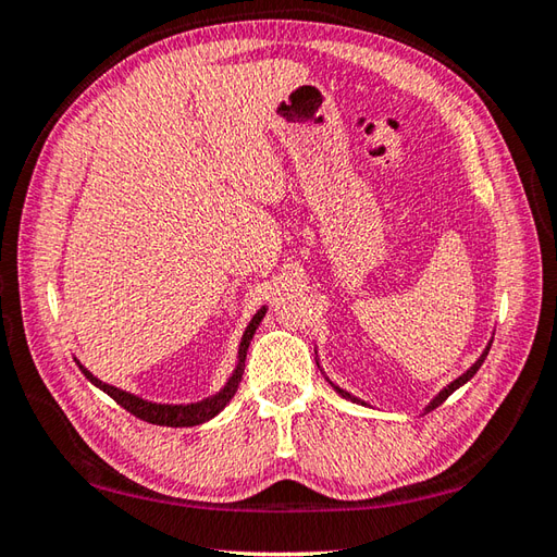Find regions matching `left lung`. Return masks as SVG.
I'll return each mask as SVG.
<instances>
[{
    "label": "left lung",
    "instance_id": "1",
    "mask_svg": "<svg viewBox=\"0 0 557 557\" xmlns=\"http://www.w3.org/2000/svg\"><path fill=\"white\" fill-rule=\"evenodd\" d=\"M488 349H491V342H488V347H486V349H483V354H481V357H479V361H476L474 366H471V369H469L467 373H461V375L457 377V381H453V383H449L447 387H443V389H441V393H437V397H435V399L431 401V405H429V407H425V411H431V409H435V407H441V405H443V401H445V399H447L449 395H453L457 387H461V385H465L467 381H471V377H474V373H476V371L481 369V363H483V361H486V357H488ZM330 385H333V387L337 389V393H339L342 397H347V399H351V401H361V399H357V397H354V395H349V393H347V389H342V387H337L335 383H330ZM361 405H363V401H361Z\"/></svg>",
    "mask_w": 557,
    "mask_h": 557
}]
</instances>
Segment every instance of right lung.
<instances>
[{"mask_svg":"<svg viewBox=\"0 0 557 557\" xmlns=\"http://www.w3.org/2000/svg\"><path fill=\"white\" fill-rule=\"evenodd\" d=\"M265 311H268V309L263 306V309H260V311L251 318V323L246 325L244 337H242V345H239V363H236V369H234L232 377L227 381V385H224V387L220 389V393H215L212 397H206V399H200V401H191V405H158V401H148V399L138 397V395L126 393V389H120V387H114V385L102 383L100 377H96V375H92V373L86 369V366H81L78 361H76V363H78L81 373L86 375L92 385L100 387L102 393H108V395L116 401V405L124 407L126 411H132L134 417L144 419V421H148V423L172 425V429H184V425H198V423L210 421L212 417H218V413L230 405V399L234 397L236 387H239V383H242L244 359H246L248 345H251L253 333L258 330L260 321H263Z\"/></svg>","mask_w":557,"mask_h":557,"instance_id":"obj_1","label":"right lung"}]
</instances>
